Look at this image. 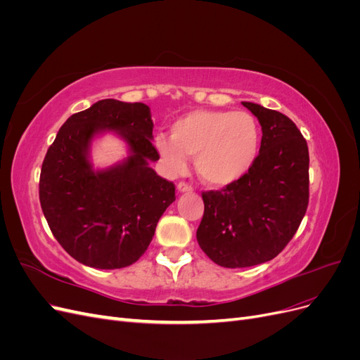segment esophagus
I'll return each mask as SVG.
<instances>
[{
    "label": "esophagus",
    "instance_id": "obj_1",
    "mask_svg": "<svg viewBox=\"0 0 360 360\" xmlns=\"http://www.w3.org/2000/svg\"><path fill=\"white\" fill-rule=\"evenodd\" d=\"M177 191H179L180 193H188V192H192V186H189L188 183L180 181V183L177 184Z\"/></svg>",
    "mask_w": 360,
    "mask_h": 360
}]
</instances>
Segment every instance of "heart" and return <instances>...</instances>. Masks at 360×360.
Here are the masks:
<instances>
[{"mask_svg":"<svg viewBox=\"0 0 360 360\" xmlns=\"http://www.w3.org/2000/svg\"><path fill=\"white\" fill-rule=\"evenodd\" d=\"M261 130L245 111L195 110L174 122L169 136H158L156 148L171 172L188 168L195 156L198 177L212 188L242 180L258 159Z\"/></svg>","mask_w":360,"mask_h":360,"instance_id":"obj_1","label":"heart"}]
</instances>
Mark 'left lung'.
Returning <instances> with one entry per match:
<instances>
[{
  "label": "left lung",
  "mask_w": 360,
  "mask_h": 360,
  "mask_svg": "<svg viewBox=\"0 0 360 360\" xmlns=\"http://www.w3.org/2000/svg\"><path fill=\"white\" fill-rule=\"evenodd\" d=\"M242 105L263 130L258 159L242 180L202 193L197 230L205 255L228 269L274 259L296 234L309 200V153L297 126L258 103Z\"/></svg>",
  "instance_id": "left-lung-1"
}]
</instances>
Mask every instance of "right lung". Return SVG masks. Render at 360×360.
I'll return each instance as SVG.
<instances>
[{
  "label": "right lung",
  "mask_w": 360,
  "mask_h": 360,
  "mask_svg": "<svg viewBox=\"0 0 360 360\" xmlns=\"http://www.w3.org/2000/svg\"><path fill=\"white\" fill-rule=\"evenodd\" d=\"M114 133L128 156L94 169L92 141ZM153 120L144 103L103 99L66 120L48 148L40 172V205L53 237L81 264L122 269L143 255L176 188L158 176Z\"/></svg>",
  "instance_id": "obj_1"
}]
</instances>
